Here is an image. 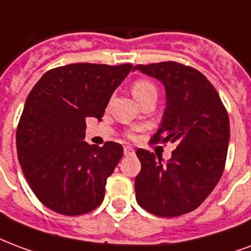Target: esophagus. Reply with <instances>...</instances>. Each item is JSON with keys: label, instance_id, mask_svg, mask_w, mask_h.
<instances>
[{"label": "esophagus", "instance_id": "1", "mask_svg": "<svg viewBox=\"0 0 251 251\" xmlns=\"http://www.w3.org/2000/svg\"><path fill=\"white\" fill-rule=\"evenodd\" d=\"M124 153H125V155H131V154H134V149L127 145V146H124Z\"/></svg>", "mask_w": 251, "mask_h": 251}]
</instances>
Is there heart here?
Here are the masks:
<instances>
[{"instance_id":"obj_1","label":"heart","mask_w":251,"mask_h":251,"mask_svg":"<svg viewBox=\"0 0 251 251\" xmlns=\"http://www.w3.org/2000/svg\"><path fill=\"white\" fill-rule=\"evenodd\" d=\"M131 93L137 101H142L144 98H146L148 96H151V94H157V89L154 86L153 83L150 82L149 79L145 78H138L135 79L133 85H131Z\"/></svg>"}]
</instances>
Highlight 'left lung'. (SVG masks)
I'll list each match as a JSON object with an SVG mask.
<instances>
[{
  "instance_id": "1",
  "label": "left lung",
  "mask_w": 251,
  "mask_h": 251,
  "mask_svg": "<svg viewBox=\"0 0 251 251\" xmlns=\"http://www.w3.org/2000/svg\"><path fill=\"white\" fill-rule=\"evenodd\" d=\"M166 89L162 124L151 144H174L172 158L138 149L141 172L135 198L151 214L172 218L190 213L213 192L222 177L227 155L230 124L218 93L197 69L174 61L137 65Z\"/></svg>"
}]
</instances>
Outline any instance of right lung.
<instances>
[{"mask_svg":"<svg viewBox=\"0 0 251 251\" xmlns=\"http://www.w3.org/2000/svg\"><path fill=\"white\" fill-rule=\"evenodd\" d=\"M131 64H70L48 70L31 89L17 126L18 161L29 186L46 207L82 215L101 205L106 179L124 148L83 141L86 118L101 120Z\"/></svg>","mask_w":251,"mask_h":251,"instance_id":"right-lung-1","label":"right lung"}]
</instances>
